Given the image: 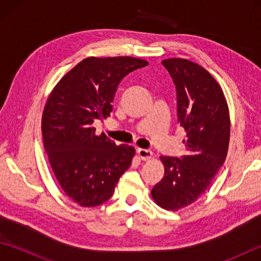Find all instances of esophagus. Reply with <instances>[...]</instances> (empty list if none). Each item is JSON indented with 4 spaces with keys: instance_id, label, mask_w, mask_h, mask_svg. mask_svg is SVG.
<instances>
[{
    "instance_id": "1",
    "label": "esophagus",
    "mask_w": 261,
    "mask_h": 261,
    "mask_svg": "<svg viewBox=\"0 0 261 261\" xmlns=\"http://www.w3.org/2000/svg\"><path fill=\"white\" fill-rule=\"evenodd\" d=\"M138 154H139V157L142 159V160H149L151 158L152 156V151L149 150V149H142V148H139L137 150Z\"/></svg>"
}]
</instances>
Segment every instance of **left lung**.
<instances>
[{
    "label": "left lung",
    "instance_id": "8db88e82",
    "mask_svg": "<svg viewBox=\"0 0 261 261\" xmlns=\"http://www.w3.org/2000/svg\"><path fill=\"white\" fill-rule=\"evenodd\" d=\"M176 87L177 119L186 132V153L162 156L163 179L153 186L159 206L177 211L206 191L226 157L230 138L228 104L206 69L187 59L163 60Z\"/></svg>",
    "mask_w": 261,
    "mask_h": 261
}]
</instances>
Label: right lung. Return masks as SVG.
Here are the masks:
<instances>
[{
  "label": "right lung",
  "instance_id": "obj_1",
  "mask_svg": "<svg viewBox=\"0 0 261 261\" xmlns=\"http://www.w3.org/2000/svg\"><path fill=\"white\" fill-rule=\"evenodd\" d=\"M147 65L134 57L86 58L48 98L41 122L43 145L59 185L81 206L107 202L131 166L135 148L96 136L93 123L112 112L120 82Z\"/></svg>",
  "mask_w": 261,
  "mask_h": 261
}]
</instances>
